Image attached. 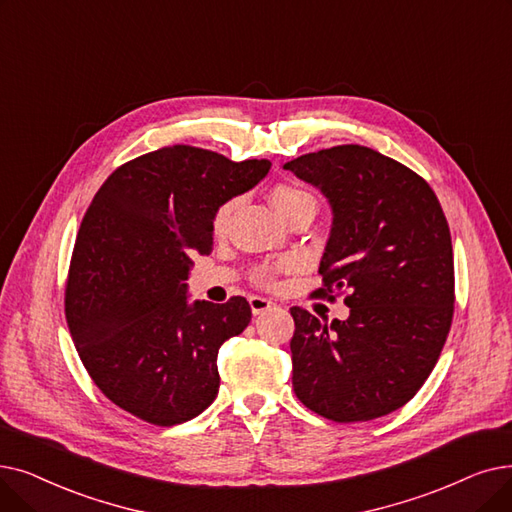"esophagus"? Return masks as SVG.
<instances>
[{"mask_svg": "<svg viewBox=\"0 0 512 512\" xmlns=\"http://www.w3.org/2000/svg\"><path fill=\"white\" fill-rule=\"evenodd\" d=\"M249 303H251L253 316H261V314H265V311H270V309H274V307H276V303H274V301L265 299V297H251V299H249Z\"/></svg>", "mask_w": 512, "mask_h": 512, "instance_id": "obj_1", "label": "esophagus"}]
</instances>
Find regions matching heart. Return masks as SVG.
I'll return each mask as SVG.
<instances>
[{
	"mask_svg": "<svg viewBox=\"0 0 512 512\" xmlns=\"http://www.w3.org/2000/svg\"><path fill=\"white\" fill-rule=\"evenodd\" d=\"M270 203L274 207V211L286 221L291 215H295L301 209H314L316 211V196L311 194L309 190L301 188V186H293V184H278L272 188L270 192ZM234 203H226L221 207L213 219V230L215 234H224L228 228V221L232 215ZM288 265V261L284 263ZM272 270L270 268H263L257 272V280L263 284H270L272 282Z\"/></svg>",
	"mask_w": 512,
	"mask_h": 512,
	"instance_id": "obj_1",
	"label": "heart"
}]
</instances>
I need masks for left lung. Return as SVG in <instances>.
<instances>
[{
	"mask_svg": "<svg viewBox=\"0 0 512 512\" xmlns=\"http://www.w3.org/2000/svg\"><path fill=\"white\" fill-rule=\"evenodd\" d=\"M284 169L328 201L322 284L349 291L347 320L328 324L291 309L295 393L335 422L385 416L416 395L448 339L454 257L446 215L420 175L366 146L309 152Z\"/></svg>",
	"mask_w": 512,
	"mask_h": 512,
	"instance_id": "obj_1",
	"label": "left lung"
}]
</instances>
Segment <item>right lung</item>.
Wrapping results in <instances>:
<instances>
[{
    "mask_svg": "<svg viewBox=\"0 0 512 512\" xmlns=\"http://www.w3.org/2000/svg\"><path fill=\"white\" fill-rule=\"evenodd\" d=\"M272 163L167 146L119 167L77 234L66 322L98 389L152 425H180L219 391L217 353L251 322L244 297L192 301V257L213 251L221 205L255 188Z\"/></svg>",
    "mask_w": 512,
    "mask_h": 512,
    "instance_id": "add662e5",
    "label": "right lung"
}]
</instances>
